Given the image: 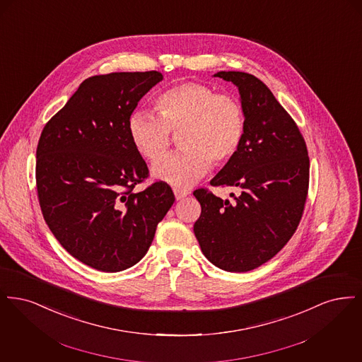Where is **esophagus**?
Masks as SVG:
<instances>
[{
	"label": "esophagus",
	"instance_id": "obj_1",
	"mask_svg": "<svg viewBox=\"0 0 362 362\" xmlns=\"http://www.w3.org/2000/svg\"><path fill=\"white\" fill-rule=\"evenodd\" d=\"M173 194H175L176 201H180V199L186 198V197L189 195V191H186V189H173Z\"/></svg>",
	"mask_w": 362,
	"mask_h": 362
}]
</instances>
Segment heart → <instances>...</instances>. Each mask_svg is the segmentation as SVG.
Here are the masks:
<instances>
[{
    "mask_svg": "<svg viewBox=\"0 0 362 362\" xmlns=\"http://www.w3.org/2000/svg\"><path fill=\"white\" fill-rule=\"evenodd\" d=\"M158 117L134 111L127 132L139 155L157 161L170 151L173 136H179V155L156 163L152 175L177 189L192 186L210 170L236 155L245 132L241 104L229 95L217 93L201 83H182L156 99Z\"/></svg>",
    "mask_w": 362,
    "mask_h": 362,
    "instance_id": "1",
    "label": "heart"
}]
</instances>
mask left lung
Wrapping results in <instances>:
<instances>
[{"label": "left lung", "mask_w": 362, "mask_h": 362, "mask_svg": "<svg viewBox=\"0 0 362 362\" xmlns=\"http://www.w3.org/2000/svg\"><path fill=\"white\" fill-rule=\"evenodd\" d=\"M214 77L239 88L245 118L240 148L211 186L240 189L233 202L198 189L202 211L194 224L204 255L225 272L244 273L276 255L301 220L310 183V157L297 124L259 78L244 71Z\"/></svg>", "instance_id": "obj_1"}]
</instances>
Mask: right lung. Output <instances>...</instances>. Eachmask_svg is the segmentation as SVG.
<instances>
[{
	"label": "right lung",
	"mask_w": 362,
	"mask_h": 362,
	"mask_svg": "<svg viewBox=\"0 0 362 362\" xmlns=\"http://www.w3.org/2000/svg\"><path fill=\"white\" fill-rule=\"evenodd\" d=\"M161 80L156 70L92 76L39 138L36 189L45 221L71 257L100 272H122L144 258L175 202L164 182L133 191L149 171L127 121Z\"/></svg>",
	"instance_id": "add662e5"
}]
</instances>
